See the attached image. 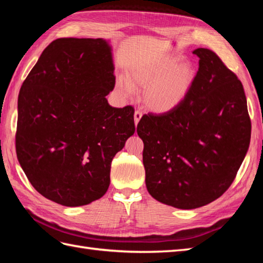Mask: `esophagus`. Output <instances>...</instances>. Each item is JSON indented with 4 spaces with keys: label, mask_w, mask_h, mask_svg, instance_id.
Wrapping results in <instances>:
<instances>
[{
    "label": "esophagus",
    "mask_w": 263,
    "mask_h": 263,
    "mask_svg": "<svg viewBox=\"0 0 263 263\" xmlns=\"http://www.w3.org/2000/svg\"><path fill=\"white\" fill-rule=\"evenodd\" d=\"M141 117H142V111L140 109H137L135 111V123H136V125H138V123H139V121L141 120Z\"/></svg>",
    "instance_id": "esophagus-1"
}]
</instances>
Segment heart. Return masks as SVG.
<instances>
[{"instance_id": "obj_1", "label": "heart", "mask_w": 263, "mask_h": 263, "mask_svg": "<svg viewBox=\"0 0 263 263\" xmlns=\"http://www.w3.org/2000/svg\"><path fill=\"white\" fill-rule=\"evenodd\" d=\"M194 69L178 55H161L133 68L130 82L120 78L119 90L128 96L133 88H144L142 99L149 109L166 113L174 109L186 97L194 81Z\"/></svg>"}]
</instances>
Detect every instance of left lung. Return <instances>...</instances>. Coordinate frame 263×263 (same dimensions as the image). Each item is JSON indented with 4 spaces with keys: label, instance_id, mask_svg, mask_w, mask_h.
I'll return each mask as SVG.
<instances>
[{
    "label": "left lung",
    "instance_id": "8db88e82",
    "mask_svg": "<svg viewBox=\"0 0 263 263\" xmlns=\"http://www.w3.org/2000/svg\"><path fill=\"white\" fill-rule=\"evenodd\" d=\"M183 102L139 121L148 192L161 203L195 209L224 194L248 153L251 120L242 82L208 48Z\"/></svg>",
    "mask_w": 263,
    "mask_h": 263
}]
</instances>
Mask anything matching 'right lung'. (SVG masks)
Returning <instances> with one entry per match:
<instances>
[{
  "label": "right lung",
  "mask_w": 263,
  "mask_h": 263,
  "mask_svg": "<svg viewBox=\"0 0 263 263\" xmlns=\"http://www.w3.org/2000/svg\"><path fill=\"white\" fill-rule=\"evenodd\" d=\"M111 49L102 38H59L44 49L18 97L15 152L37 192L66 206L98 200L110 163L136 131L135 108L111 107Z\"/></svg>",
  "instance_id": "right-lung-1"
}]
</instances>
